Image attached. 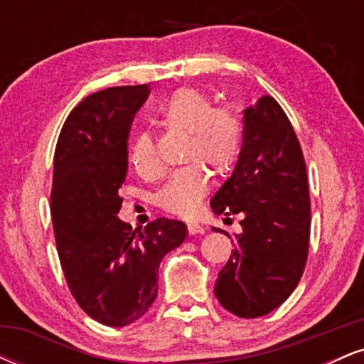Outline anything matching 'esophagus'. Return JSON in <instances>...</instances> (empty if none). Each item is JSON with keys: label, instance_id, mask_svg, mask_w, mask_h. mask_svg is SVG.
Returning a JSON list of instances; mask_svg holds the SVG:
<instances>
[{"label": "esophagus", "instance_id": "obj_1", "mask_svg": "<svg viewBox=\"0 0 364 364\" xmlns=\"http://www.w3.org/2000/svg\"><path fill=\"white\" fill-rule=\"evenodd\" d=\"M188 235L195 236V235H203V228L198 225L196 223H190L188 224Z\"/></svg>", "mask_w": 364, "mask_h": 364}]
</instances>
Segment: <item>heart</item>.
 <instances>
[{
	"label": "heart",
	"mask_w": 364,
	"mask_h": 364,
	"mask_svg": "<svg viewBox=\"0 0 364 364\" xmlns=\"http://www.w3.org/2000/svg\"><path fill=\"white\" fill-rule=\"evenodd\" d=\"M159 121L171 132L185 133L183 161L157 191L156 203L168 214L191 217L210 190L212 174L228 176L235 169L243 145V124L235 111L214 107L203 92L181 87L159 106ZM129 164L145 178L161 174L156 144L149 133H139L128 150Z\"/></svg>",
	"instance_id": "b5f03b06"
}]
</instances>
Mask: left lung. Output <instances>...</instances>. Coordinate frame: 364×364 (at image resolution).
<instances>
[{"mask_svg":"<svg viewBox=\"0 0 364 364\" xmlns=\"http://www.w3.org/2000/svg\"><path fill=\"white\" fill-rule=\"evenodd\" d=\"M210 207L217 215H243V232L217 275L215 298L240 318L281 306L304 272L311 217L301 145L270 95L245 111L240 159Z\"/></svg>","mask_w":364,"mask_h":364,"instance_id":"obj_1","label":"left lung"}]
</instances>
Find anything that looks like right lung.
Wrapping results in <instances>:
<instances>
[{"label": "right lung", "mask_w": 364, "mask_h": 364, "mask_svg": "<svg viewBox=\"0 0 364 364\" xmlns=\"http://www.w3.org/2000/svg\"><path fill=\"white\" fill-rule=\"evenodd\" d=\"M149 85L111 87L70 112L56 150L51 217L75 301L90 318L124 327L157 296L159 263L186 237V225L159 217L133 231L118 219L128 171V133Z\"/></svg>", "instance_id": "1"}]
</instances>
